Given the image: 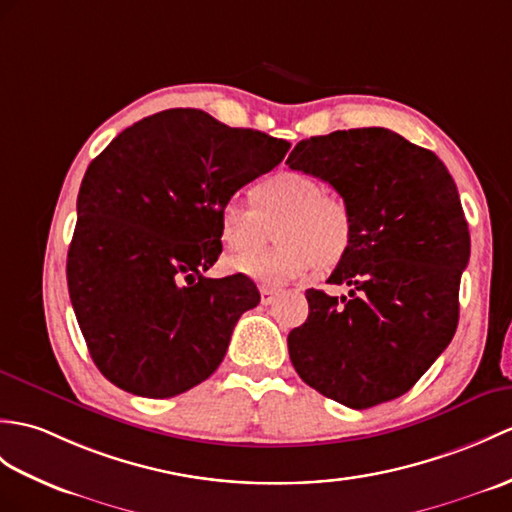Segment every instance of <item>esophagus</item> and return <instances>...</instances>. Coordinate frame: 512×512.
<instances>
[{
  "mask_svg": "<svg viewBox=\"0 0 512 512\" xmlns=\"http://www.w3.org/2000/svg\"><path fill=\"white\" fill-rule=\"evenodd\" d=\"M259 294H261V303H264V305H270L272 301H275L277 290H275V288H268V285H261V288H259Z\"/></svg>",
  "mask_w": 512,
  "mask_h": 512,
  "instance_id": "1",
  "label": "esophagus"
}]
</instances>
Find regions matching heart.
Wrapping results in <instances>:
<instances>
[{"instance_id": "1", "label": "heart", "mask_w": 512, "mask_h": 512, "mask_svg": "<svg viewBox=\"0 0 512 512\" xmlns=\"http://www.w3.org/2000/svg\"><path fill=\"white\" fill-rule=\"evenodd\" d=\"M255 205L231 196L220 209L222 240L242 255L233 268L259 283L279 285L310 272L331 270L349 255L355 224L347 202L327 194L316 176L281 170L257 183ZM275 228L280 246L255 254ZM253 252V256H246Z\"/></svg>"}]
</instances>
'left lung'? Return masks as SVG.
<instances>
[{
    "label": "left lung",
    "mask_w": 512,
    "mask_h": 512,
    "mask_svg": "<svg viewBox=\"0 0 512 512\" xmlns=\"http://www.w3.org/2000/svg\"><path fill=\"white\" fill-rule=\"evenodd\" d=\"M292 170L329 183L353 213L349 255L307 290L310 316L290 331V360L307 386L364 410L401 397L458 327V290L471 237L454 178L432 150L388 128L303 139Z\"/></svg>",
    "instance_id": "1"
}]
</instances>
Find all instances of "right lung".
<instances>
[{
	"label": "right lung",
	"mask_w": 512,
	"mask_h": 512,
	"mask_svg": "<svg viewBox=\"0 0 512 512\" xmlns=\"http://www.w3.org/2000/svg\"><path fill=\"white\" fill-rule=\"evenodd\" d=\"M290 144L170 109L126 128L91 161L78 192L67 285L95 366L139 397L198 386L227 353L257 285L207 279L222 253L220 209L279 165Z\"/></svg>",
	"instance_id": "right-lung-1"
}]
</instances>
